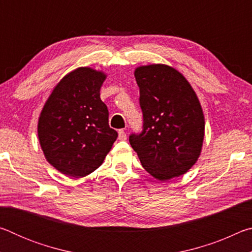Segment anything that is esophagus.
Wrapping results in <instances>:
<instances>
[{"instance_id":"34e87169","label":"esophagus","mask_w":252,"mask_h":252,"mask_svg":"<svg viewBox=\"0 0 252 252\" xmlns=\"http://www.w3.org/2000/svg\"><path fill=\"white\" fill-rule=\"evenodd\" d=\"M119 140H121V141L126 140V133L123 130H119Z\"/></svg>"}]
</instances>
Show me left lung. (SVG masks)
Returning a JSON list of instances; mask_svg holds the SVG:
<instances>
[{"label":"left lung","instance_id":"8db88e82","mask_svg":"<svg viewBox=\"0 0 252 252\" xmlns=\"http://www.w3.org/2000/svg\"><path fill=\"white\" fill-rule=\"evenodd\" d=\"M141 133L129 136L142 167L160 181L185 174L197 162L204 136L202 108L180 72L165 64L136 67Z\"/></svg>","mask_w":252,"mask_h":252}]
</instances>
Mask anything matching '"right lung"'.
Segmentation results:
<instances>
[{
  "label": "right lung",
  "instance_id": "add662e5",
  "mask_svg": "<svg viewBox=\"0 0 252 252\" xmlns=\"http://www.w3.org/2000/svg\"><path fill=\"white\" fill-rule=\"evenodd\" d=\"M106 75L91 67L67 73L46 100L37 135L46 160L65 176L82 178L100 167L118 138L100 97Z\"/></svg>",
  "mask_w": 252,
  "mask_h": 252
}]
</instances>
